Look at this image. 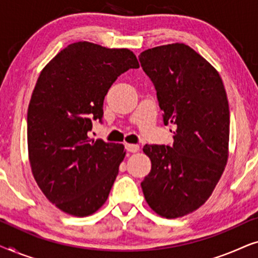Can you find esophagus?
<instances>
[{
  "instance_id": "obj_1",
  "label": "esophagus",
  "mask_w": 258,
  "mask_h": 258,
  "mask_svg": "<svg viewBox=\"0 0 258 258\" xmlns=\"http://www.w3.org/2000/svg\"><path fill=\"white\" fill-rule=\"evenodd\" d=\"M125 149L130 153H137L140 150V147L137 144H125Z\"/></svg>"
}]
</instances>
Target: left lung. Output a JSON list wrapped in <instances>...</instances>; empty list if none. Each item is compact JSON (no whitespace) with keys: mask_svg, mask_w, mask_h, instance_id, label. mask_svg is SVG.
<instances>
[{"mask_svg":"<svg viewBox=\"0 0 258 258\" xmlns=\"http://www.w3.org/2000/svg\"><path fill=\"white\" fill-rule=\"evenodd\" d=\"M156 89L164 124H174L171 146L146 144L151 170L141 183L149 207L162 217L192 213L214 191L228 161L230 112L216 69L183 43L139 56Z\"/></svg>","mask_w":258,"mask_h":258,"instance_id":"obj_1","label":"left lung"}]
</instances>
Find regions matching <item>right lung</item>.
Listing matches in <instances>:
<instances>
[{
	"mask_svg": "<svg viewBox=\"0 0 258 258\" xmlns=\"http://www.w3.org/2000/svg\"><path fill=\"white\" fill-rule=\"evenodd\" d=\"M129 49L76 42L44 67L27 116L28 151L34 178L63 213L84 217L107 201L123 144L90 140L93 121L102 122L103 101L116 79L139 68Z\"/></svg>",
	"mask_w": 258,
	"mask_h": 258,
	"instance_id": "1",
	"label": "right lung"
}]
</instances>
